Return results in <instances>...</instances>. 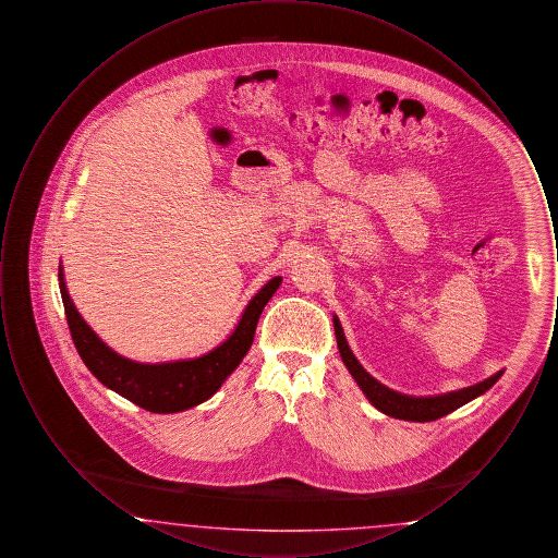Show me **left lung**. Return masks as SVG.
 Returning a JSON list of instances; mask_svg holds the SVG:
<instances>
[{
  "instance_id": "1",
  "label": "left lung",
  "mask_w": 558,
  "mask_h": 558,
  "mask_svg": "<svg viewBox=\"0 0 558 558\" xmlns=\"http://www.w3.org/2000/svg\"><path fill=\"white\" fill-rule=\"evenodd\" d=\"M335 335H337V345L341 351L343 364L347 371L351 372V376L355 378V383L360 385V389L364 391V396L371 399L372 405L376 410H380L387 416H393L399 421H412V423H430L437 418L448 416L453 410H458L460 405L469 403L471 399L483 396L489 387H494L498 383V378L502 376V372H496L494 376L485 378L483 383L460 389V391H451L446 396H435V398H412V396H403L398 393L385 385H380L376 378H372L368 372L362 368V364L355 360V355L351 353V349L347 345L345 335L341 328V322L335 318Z\"/></svg>"
}]
</instances>
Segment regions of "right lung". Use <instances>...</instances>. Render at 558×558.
Here are the masks:
<instances>
[{"mask_svg": "<svg viewBox=\"0 0 558 558\" xmlns=\"http://www.w3.org/2000/svg\"><path fill=\"white\" fill-rule=\"evenodd\" d=\"M58 282L73 343L89 372L105 387L130 399L135 405L155 414H171L184 412L187 408L207 401L234 372L240 360L253 345L259 316L271 294L278 291L282 278H271L266 287L251 299L236 330L230 335L226 343H221L203 357L167 364H140L114 353L100 341V337L85 324V319L81 318L80 312L75 310L66 292L62 266L58 267Z\"/></svg>", "mask_w": 558, "mask_h": 558, "instance_id": "obj_1", "label": "right lung"}]
</instances>
